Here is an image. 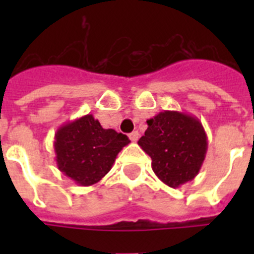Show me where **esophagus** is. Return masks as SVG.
<instances>
[{
    "label": "esophagus",
    "mask_w": 254,
    "mask_h": 254,
    "mask_svg": "<svg viewBox=\"0 0 254 254\" xmlns=\"http://www.w3.org/2000/svg\"><path fill=\"white\" fill-rule=\"evenodd\" d=\"M138 136H140V133H138L137 131H133L128 134V137L131 138V141H133V142H136V141L138 140Z\"/></svg>",
    "instance_id": "obj_1"
}]
</instances>
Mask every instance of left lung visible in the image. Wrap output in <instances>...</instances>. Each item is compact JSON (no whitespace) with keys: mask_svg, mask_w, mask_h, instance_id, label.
<instances>
[{"mask_svg":"<svg viewBox=\"0 0 254 254\" xmlns=\"http://www.w3.org/2000/svg\"><path fill=\"white\" fill-rule=\"evenodd\" d=\"M137 143L151 158L156 177L172 188L198 174L207 151L202 123L178 111L160 112L147 120V129Z\"/></svg>","mask_w":254,"mask_h":254,"instance_id":"left-lung-1","label":"left lung"}]
</instances>
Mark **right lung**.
<instances>
[{
	"instance_id": "obj_1",
	"label": "right lung",
	"mask_w": 254,
	"mask_h": 254,
	"mask_svg": "<svg viewBox=\"0 0 254 254\" xmlns=\"http://www.w3.org/2000/svg\"><path fill=\"white\" fill-rule=\"evenodd\" d=\"M131 141L103 128L93 114L61 126L55 134L57 167L78 186H93L113 167L117 155Z\"/></svg>"
}]
</instances>
